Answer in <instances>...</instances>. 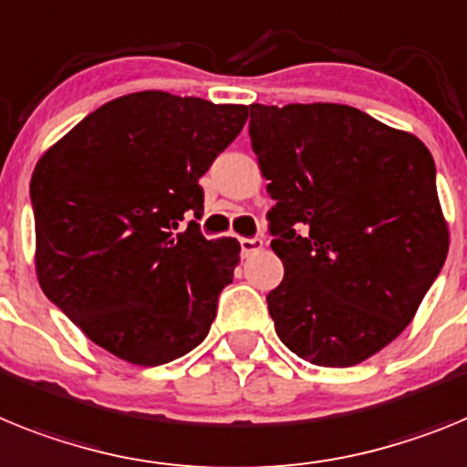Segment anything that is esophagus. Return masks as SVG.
Segmentation results:
<instances>
[{
    "mask_svg": "<svg viewBox=\"0 0 467 467\" xmlns=\"http://www.w3.org/2000/svg\"><path fill=\"white\" fill-rule=\"evenodd\" d=\"M239 246H242V256H251L256 251L263 249V239L261 237H242L239 239Z\"/></svg>",
    "mask_w": 467,
    "mask_h": 467,
    "instance_id": "obj_1",
    "label": "esophagus"
}]
</instances>
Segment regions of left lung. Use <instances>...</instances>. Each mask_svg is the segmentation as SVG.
I'll list each match as a JSON object with an SVG mask.
<instances>
[{
  "label": "left lung",
  "instance_id": "left-lung-1",
  "mask_svg": "<svg viewBox=\"0 0 467 467\" xmlns=\"http://www.w3.org/2000/svg\"><path fill=\"white\" fill-rule=\"evenodd\" d=\"M284 279L279 340L317 367H355L407 329L447 261L435 161L413 133L336 103L249 105Z\"/></svg>",
  "mask_w": 467,
  "mask_h": 467
}]
</instances>
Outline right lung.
Masks as SVG:
<instances>
[{
	"label": "right lung",
	"mask_w": 467,
	"mask_h": 467,
	"mask_svg": "<svg viewBox=\"0 0 467 467\" xmlns=\"http://www.w3.org/2000/svg\"><path fill=\"white\" fill-rule=\"evenodd\" d=\"M246 105L138 91L51 145L30 183L35 267L88 340L160 367L206 338L239 242L206 239L200 178L244 127Z\"/></svg>",
	"instance_id": "add662e5"
}]
</instances>
